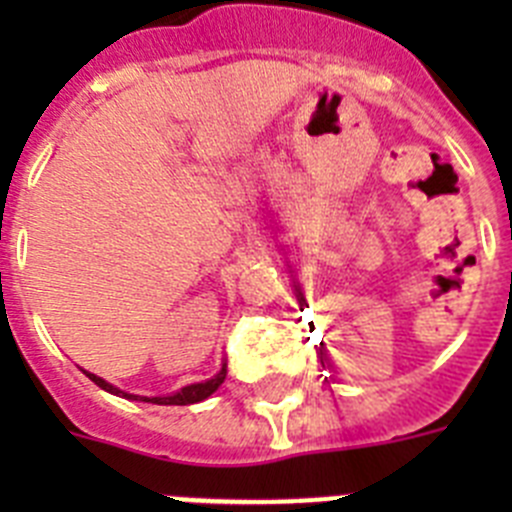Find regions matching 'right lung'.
<instances>
[{"instance_id":"1","label":"right lung","mask_w":512,"mask_h":512,"mask_svg":"<svg viewBox=\"0 0 512 512\" xmlns=\"http://www.w3.org/2000/svg\"><path fill=\"white\" fill-rule=\"evenodd\" d=\"M87 377L92 379V382L97 384V387H102V390L112 392V395H120V397H130V400H138V397H135V395H128V392H120V390H117V387H112L110 382H104L102 377H94V374H89V372H87ZM223 379H225V366H223V369H220V372L215 374V377L207 379V382L189 384V387H184V390L176 392V395H171V397H140V400H143V402H156V405H194V402L207 400V397H210L212 392H215L217 387H220V384H223Z\"/></svg>"}]
</instances>
